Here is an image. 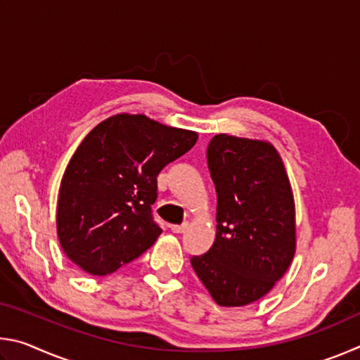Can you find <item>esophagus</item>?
Masks as SVG:
<instances>
[{"instance_id": "esophagus-1", "label": "esophagus", "mask_w": 360, "mask_h": 360, "mask_svg": "<svg viewBox=\"0 0 360 360\" xmlns=\"http://www.w3.org/2000/svg\"><path fill=\"white\" fill-rule=\"evenodd\" d=\"M169 229H172L173 233H184L187 230V224H181V225H169Z\"/></svg>"}]
</instances>
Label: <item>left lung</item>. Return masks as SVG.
Wrapping results in <instances>:
<instances>
[{"label":"left lung","instance_id":"left-lung-1","mask_svg":"<svg viewBox=\"0 0 360 360\" xmlns=\"http://www.w3.org/2000/svg\"><path fill=\"white\" fill-rule=\"evenodd\" d=\"M217 192L214 245L191 264L221 307L270 292L295 254V206L283 160L270 143L216 135L206 150Z\"/></svg>","mask_w":360,"mask_h":360}]
</instances>
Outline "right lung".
Returning <instances> with one entry per match:
<instances>
[{"instance_id": "1", "label": "right lung", "mask_w": 360, "mask_h": 360, "mask_svg": "<svg viewBox=\"0 0 360 360\" xmlns=\"http://www.w3.org/2000/svg\"><path fill=\"white\" fill-rule=\"evenodd\" d=\"M197 133L143 114H117L84 138L66 167L57 205L65 254L95 276L114 273L154 245L157 176L197 143Z\"/></svg>"}]
</instances>
